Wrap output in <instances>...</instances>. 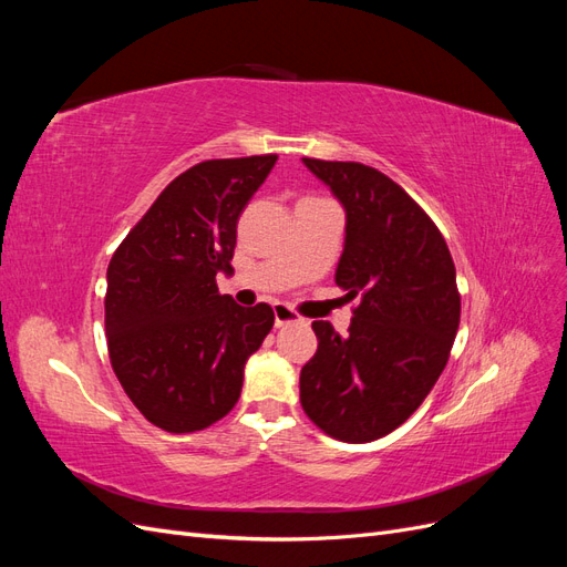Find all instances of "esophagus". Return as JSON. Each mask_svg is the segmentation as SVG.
Segmentation results:
<instances>
[{
    "mask_svg": "<svg viewBox=\"0 0 567 567\" xmlns=\"http://www.w3.org/2000/svg\"><path fill=\"white\" fill-rule=\"evenodd\" d=\"M296 321H300V317L290 310L288 305L274 302V323H277V329H281V326H288V323H296Z\"/></svg>",
    "mask_w": 567,
    "mask_h": 567,
    "instance_id": "34e87169",
    "label": "esophagus"
}]
</instances>
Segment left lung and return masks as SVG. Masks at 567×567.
<instances>
[{"label":"left lung","mask_w":567,"mask_h":567,"mask_svg":"<svg viewBox=\"0 0 567 567\" xmlns=\"http://www.w3.org/2000/svg\"><path fill=\"white\" fill-rule=\"evenodd\" d=\"M346 208L336 284L359 298L348 336L312 321L319 348L300 402L326 435L362 444L400 427L437 383L461 317L447 244L400 184L362 163L302 158Z\"/></svg>","instance_id":"obj_1"}]
</instances>
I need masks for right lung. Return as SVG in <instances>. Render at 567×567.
<instances>
[{
    "label": "right lung",
    "instance_id": "add662e5",
    "mask_svg": "<svg viewBox=\"0 0 567 567\" xmlns=\"http://www.w3.org/2000/svg\"><path fill=\"white\" fill-rule=\"evenodd\" d=\"M277 156L203 161L169 182L111 257L106 338L120 385L144 419L196 433L241 398L248 357L274 326L267 302L236 305V225Z\"/></svg>",
    "mask_w": 567,
    "mask_h": 567
}]
</instances>
